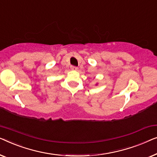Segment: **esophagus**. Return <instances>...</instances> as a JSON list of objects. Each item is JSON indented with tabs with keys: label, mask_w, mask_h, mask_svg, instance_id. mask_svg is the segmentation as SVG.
Wrapping results in <instances>:
<instances>
[{
	"label": "esophagus",
	"mask_w": 157,
	"mask_h": 157,
	"mask_svg": "<svg viewBox=\"0 0 157 157\" xmlns=\"http://www.w3.org/2000/svg\"><path fill=\"white\" fill-rule=\"evenodd\" d=\"M71 69L72 70H78V67H75V66H71Z\"/></svg>",
	"instance_id": "1"
}]
</instances>
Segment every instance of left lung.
Returning a JSON list of instances; mask_svg holds the SVG:
<instances>
[{"label": "left lung", "mask_w": 157, "mask_h": 157, "mask_svg": "<svg viewBox=\"0 0 157 157\" xmlns=\"http://www.w3.org/2000/svg\"><path fill=\"white\" fill-rule=\"evenodd\" d=\"M96 85H98V83H97V84H96Z\"/></svg>", "instance_id": "1"}]
</instances>
